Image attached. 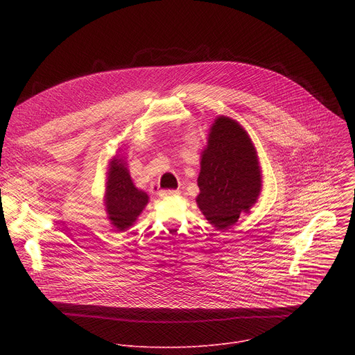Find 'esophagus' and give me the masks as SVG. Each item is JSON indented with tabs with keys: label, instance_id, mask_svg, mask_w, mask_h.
Instances as JSON below:
<instances>
[{
	"label": "esophagus",
	"instance_id": "1",
	"mask_svg": "<svg viewBox=\"0 0 355 355\" xmlns=\"http://www.w3.org/2000/svg\"><path fill=\"white\" fill-rule=\"evenodd\" d=\"M180 192L178 191H171V189H166V191H160V196L162 198H167V196H174V195H178Z\"/></svg>",
	"mask_w": 355,
	"mask_h": 355
}]
</instances>
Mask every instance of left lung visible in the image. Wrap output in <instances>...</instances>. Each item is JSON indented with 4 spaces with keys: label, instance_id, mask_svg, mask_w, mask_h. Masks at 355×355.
<instances>
[{
    "label": "left lung",
    "instance_id": "obj_1",
    "mask_svg": "<svg viewBox=\"0 0 355 355\" xmlns=\"http://www.w3.org/2000/svg\"><path fill=\"white\" fill-rule=\"evenodd\" d=\"M198 187V208L216 230L230 229L257 204L261 166L254 143L237 121L215 118L200 153Z\"/></svg>",
    "mask_w": 355,
    "mask_h": 355
}]
</instances>
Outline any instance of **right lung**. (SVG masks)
Here are the masks:
<instances>
[{
  "mask_svg": "<svg viewBox=\"0 0 355 355\" xmlns=\"http://www.w3.org/2000/svg\"><path fill=\"white\" fill-rule=\"evenodd\" d=\"M122 151L123 148L119 147L105 173L104 207L107 218L116 232L132 227L148 204V195L135 185Z\"/></svg>",
  "mask_w": 355,
  "mask_h": 355,
  "instance_id": "add662e5",
  "label": "right lung"
}]
</instances>
